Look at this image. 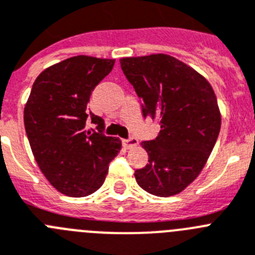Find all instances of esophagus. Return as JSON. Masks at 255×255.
Masks as SVG:
<instances>
[{
    "label": "esophagus",
    "mask_w": 255,
    "mask_h": 255,
    "mask_svg": "<svg viewBox=\"0 0 255 255\" xmlns=\"http://www.w3.org/2000/svg\"><path fill=\"white\" fill-rule=\"evenodd\" d=\"M123 145L127 147V149H133L138 145V140L134 138V137H130V138H127V140H123Z\"/></svg>",
    "instance_id": "esophagus-1"
}]
</instances>
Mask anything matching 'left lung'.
Listing matches in <instances>:
<instances>
[{
  "mask_svg": "<svg viewBox=\"0 0 255 255\" xmlns=\"http://www.w3.org/2000/svg\"><path fill=\"white\" fill-rule=\"evenodd\" d=\"M122 70L142 103L143 117L160 126L141 146L149 163L134 172L141 189L168 198L200 174L221 129V112L209 82L167 54L122 57Z\"/></svg>",
  "mask_w": 255,
  "mask_h": 255,
  "instance_id": "1",
  "label": "left lung"
}]
</instances>
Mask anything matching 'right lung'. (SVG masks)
Listing matches in <instances>:
<instances>
[{"label": "right lung", "mask_w": 255, "mask_h": 255, "mask_svg": "<svg viewBox=\"0 0 255 255\" xmlns=\"http://www.w3.org/2000/svg\"><path fill=\"white\" fill-rule=\"evenodd\" d=\"M114 63L78 55L48 66L33 83L24 108L33 156L48 182L66 196H87L100 189L122 149L118 137L101 133L104 121L92 113L99 130H85L91 94Z\"/></svg>", "instance_id": "add662e5"}]
</instances>
